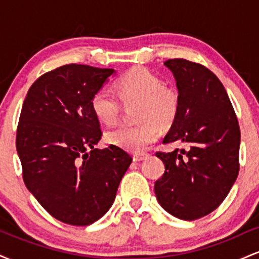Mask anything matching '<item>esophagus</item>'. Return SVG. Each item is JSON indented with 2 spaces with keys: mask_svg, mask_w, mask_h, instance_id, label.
I'll return each instance as SVG.
<instances>
[{
  "mask_svg": "<svg viewBox=\"0 0 259 259\" xmlns=\"http://www.w3.org/2000/svg\"><path fill=\"white\" fill-rule=\"evenodd\" d=\"M148 157L147 153H135L133 156L134 162H141V160H145Z\"/></svg>",
  "mask_w": 259,
  "mask_h": 259,
  "instance_id": "obj_1",
  "label": "esophagus"
}]
</instances>
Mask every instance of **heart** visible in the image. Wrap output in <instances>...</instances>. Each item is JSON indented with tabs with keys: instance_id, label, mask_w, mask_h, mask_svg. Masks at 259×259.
Listing matches in <instances>:
<instances>
[{
	"instance_id": "heart-1",
	"label": "heart",
	"mask_w": 259,
	"mask_h": 259,
	"mask_svg": "<svg viewBox=\"0 0 259 259\" xmlns=\"http://www.w3.org/2000/svg\"><path fill=\"white\" fill-rule=\"evenodd\" d=\"M115 90L124 105L139 103L135 126L120 125L107 134L108 144L130 152H144L159 138V126L168 127L174 123L179 111V96L173 89L164 86L163 80L145 68H134L115 82ZM91 108L96 118L112 125L120 114L117 95L107 86L95 91Z\"/></svg>"
}]
</instances>
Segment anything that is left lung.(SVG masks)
<instances>
[{
    "label": "left lung",
    "instance_id": "left-lung-1",
    "mask_svg": "<svg viewBox=\"0 0 259 259\" xmlns=\"http://www.w3.org/2000/svg\"><path fill=\"white\" fill-rule=\"evenodd\" d=\"M164 65L177 81L179 111L163 144L179 142L184 148L156 153L165 171L154 194L171 215L195 221L217 209L236 180L240 127L215 74L183 58Z\"/></svg>",
    "mask_w": 259,
    "mask_h": 259
}]
</instances>
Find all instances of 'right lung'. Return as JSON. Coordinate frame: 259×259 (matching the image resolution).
I'll return each instance as SVG.
<instances>
[{
    "mask_svg": "<svg viewBox=\"0 0 259 259\" xmlns=\"http://www.w3.org/2000/svg\"><path fill=\"white\" fill-rule=\"evenodd\" d=\"M114 73L62 65L41 75L23 103L16 141L23 179L38 203L65 224L84 227L105 215L133 160L114 145L95 148L102 132L91 97Z\"/></svg>",
    "mask_w": 259,
    "mask_h": 259,
    "instance_id": "add662e5",
    "label": "right lung"
}]
</instances>
